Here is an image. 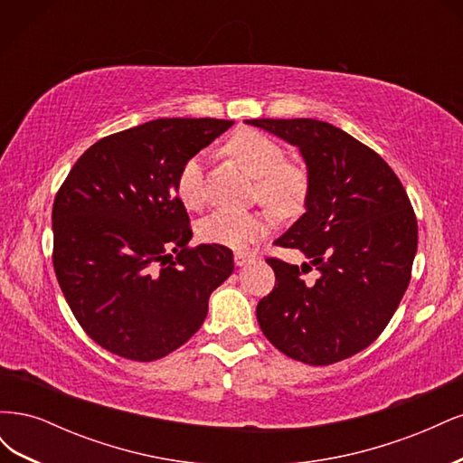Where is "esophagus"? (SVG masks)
Instances as JSON below:
<instances>
[{
  "label": "esophagus",
  "mask_w": 463,
  "mask_h": 463,
  "mask_svg": "<svg viewBox=\"0 0 463 463\" xmlns=\"http://www.w3.org/2000/svg\"><path fill=\"white\" fill-rule=\"evenodd\" d=\"M253 259H255L253 255H247V253H235V255H233L235 266H243V264L250 262V260H253Z\"/></svg>",
  "instance_id": "obj_1"
}]
</instances>
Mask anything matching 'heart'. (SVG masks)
Masks as SVG:
<instances>
[{
    "mask_svg": "<svg viewBox=\"0 0 463 463\" xmlns=\"http://www.w3.org/2000/svg\"><path fill=\"white\" fill-rule=\"evenodd\" d=\"M228 152L257 179L259 199L278 214H291L301 206L309 179L301 165L284 162L286 152L272 137L257 129L237 131L228 141ZM203 156L194 154L177 174L175 191L187 208L203 203ZM266 233V220L255 213L216 210L199 226L201 240L213 245L243 250Z\"/></svg>",
    "mask_w": 463,
    "mask_h": 463,
    "instance_id": "b5f03b06",
    "label": "heart"
}]
</instances>
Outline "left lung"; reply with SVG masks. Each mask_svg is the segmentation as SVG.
Masks as SVG:
<instances>
[{"mask_svg":"<svg viewBox=\"0 0 463 463\" xmlns=\"http://www.w3.org/2000/svg\"><path fill=\"white\" fill-rule=\"evenodd\" d=\"M298 146L305 214L274 241L307 262L266 259L276 286L257 305L262 334L288 357L332 365L371 345L408 289L417 220L398 175L374 150L318 119H247ZM316 266L305 285L300 272Z\"/></svg>","mask_w":463,"mask_h":463,"instance_id":"obj_1","label":"left lung"}]
</instances>
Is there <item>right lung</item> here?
Instances as JSON below:
<instances>
[{
  "mask_svg": "<svg viewBox=\"0 0 463 463\" xmlns=\"http://www.w3.org/2000/svg\"><path fill=\"white\" fill-rule=\"evenodd\" d=\"M232 125L165 118L104 137L55 194L53 270L79 325L108 352L133 361L172 354L233 272L228 247H187L193 232L175 191L181 165Z\"/></svg>",
  "mask_w": 463,
  "mask_h": 463,
  "instance_id": "1",
  "label": "right lung"
}]
</instances>
